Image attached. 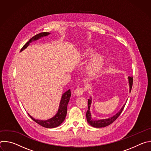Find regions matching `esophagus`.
<instances>
[{
	"label": "esophagus",
	"mask_w": 151,
	"mask_h": 151,
	"mask_svg": "<svg viewBox=\"0 0 151 151\" xmlns=\"http://www.w3.org/2000/svg\"><path fill=\"white\" fill-rule=\"evenodd\" d=\"M83 92L84 90L83 88H78L75 90L74 93L76 96H80L83 93Z\"/></svg>",
	"instance_id": "esophagus-1"
}]
</instances>
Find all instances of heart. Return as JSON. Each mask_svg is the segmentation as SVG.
I'll return each mask as SVG.
<instances>
[{
    "label": "heart",
    "mask_w": 151,
    "mask_h": 151,
    "mask_svg": "<svg viewBox=\"0 0 151 151\" xmlns=\"http://www.w3.org/2000/svg\"><path fill=\"white\" fill-rule=\"evenodd\" d=\"M96 49L93 47H88L83 51L81 55L82 60L87 61L95 53ZM106 63V57L102 54H97L93 55L87 63L86 72L91 76H96L100 73Z\"/></svg>",
    "instance_id": "1"
}]
</instances>
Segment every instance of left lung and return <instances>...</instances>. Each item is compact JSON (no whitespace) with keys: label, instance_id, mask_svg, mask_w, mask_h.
I'll return each instance as SVG.
<instances>
[{"label":"left lung","instance_id":"8db88e82","mask_svg":"<svg viewBox=\"0 0 151 151\" xmlns=\"http://www.w3.org/2000/svg\"><path fill=\"white\" fill-rule=\"evenodd\" d=\"M128 84H129V88H130V93L131 92L132 86H133V77H128ZM92 103V98L90 97V99L88 100V111L86 113V118H87V120L88 123L91 125L93 127L96 128H101V127H105L107 125L111 124L113 122H114L118 117L120 115L121 112H122L124 107L125 106V103L122 106V107L121 108V109L114 116L109 117L106 119H93L91 117V114L90 112V107Z\"/></svg>","mask_w":151,"mask_h":151}]
</instances>
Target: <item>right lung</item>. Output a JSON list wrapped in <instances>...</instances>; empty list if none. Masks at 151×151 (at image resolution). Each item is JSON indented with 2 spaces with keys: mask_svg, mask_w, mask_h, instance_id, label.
I'll use <instances>...</instances> for the list:
<instances>
[{
  "mask_svg": "<svg viewBox=\"0 0 151 151\" xmlns=\"http://www.w3.org/2000/svg\"><path fill=\"white\" fill-rule=\"evenodd\" d=\"M50 34L51 33L49 32H43L34 36L26 43V44L23 46V47L21 48L20 52L23 51L24 50L27 48V47L30 45V43H32V42L36 41L43 37L47 36ZM70 97L71 92L70 89L62 94L58 111L57 114L54 115V116L52 117L50 119H48L47 120H39L33 118L31 115H29V114H28V115L35 122H36V123H37L38 124L42 127L49 128L57 127L59 126L61 123H63V122L65 119L68 111V104L69 103Z\"/></svg>",
  "mask_w": 151,
  "mask_h": 151,
  "instance_id": "obj_1",
  "label": "right lung"
}]
</instances>
